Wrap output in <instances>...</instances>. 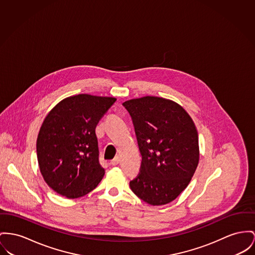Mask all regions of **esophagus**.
<instances>
[{
  "instance_id": "esophagus-1",
  "label": "esophagus",
  "mask_w": 255,
  "mask_h": 255,
  "mask_svg": "<svg viewBox=\"0 0 255 255\" xmlns=\"http://www.w3.org/2000/svg\"><path fill=\"white\" fill-rule=\"evenodd\" d=\"M119 162H120L119 156H115V157H114V158H113V159H112V160H111V162H110V163H111V164H112V165H113V166H116V165H117V164H118V163H119Z\"/></svg>"
}]
</instances>
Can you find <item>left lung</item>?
Here are the masks:
<instances>
[{"instance_id":"1","label":"left lung","mask_w":255,"mask_h":255,"mask_svg":"<svg viewBox=\"0 0 255 255\" xmlns=\"http://www.w3.org/2000/svg\"><path fill=\"white\" fill-rule=\"evenodd\" d=\"M133 122L142 155L140 172L129 187L153 206L175 200L188 186L199 162L196 127L177 102L143 97L124 102Z\"/></svg>"}]
</instances>
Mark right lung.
<instances>
[{
  "instance_id": "obj_1",
  "label": "right lung",
  "mask_w": 255,
  "mask_h": 255,
  "mask_svg": "<svg viewBox=\"0 0 255 255\" xmlns=\"http://www.w3.org/2000/svg\"><path fill=\"white\" fill-rule=\"evenodd\" d=\"M115 102L80 94L61 101L45 117L36 139L37 161L45 183L57 193L78 198L102 181L105 171L96 128Z\"/></svg>"
}]
</instances>
